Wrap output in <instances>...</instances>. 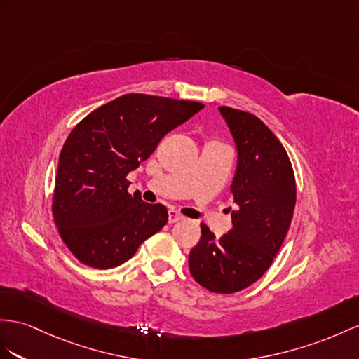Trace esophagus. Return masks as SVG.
Returning <instances> with one entry per match:
<instances>
[{
	"label": "esophagus",
	"mask_w": 359,
	"mask_h": 359,
	"mask_svg": "<svg viewBox=\"0 0 359 359\" xmlns=\"http://www.w3.org/2000/svg\"><path fill=\"white\" fill-rule=\"evenodd\" d=\"M180 219H183V217L179 212H176V210H170V212H168V222L171 224L180 222Z\"/></svg>",
	"instance_id": "esophagus-1"
}]
</instances>
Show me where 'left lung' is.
Instances as JSON below:
<instances>
[{
  "label": "left lung",
  "mask_w": 359,
  "mask_h": 359,
  "mask_svg": "<svg viewBox=\"0 0 359 359\" xmlns=\"http://www.w3.org/2000/svg\"><path fill=\"white\" fill-rule=\"evenodd\" d=\"M232 133L238 162L231 185L233 227L222 238L201 223L189 271L218 294L241 291L269 270L287 236L296 206V180L287 151L258 116L218 107Z\"/></svg>",
  "instance_id": "obj_1"
}]
</instances>
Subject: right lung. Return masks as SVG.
Segmentation results:
<instances>
[{
  "mask_svg": "<svg viewBox=\"0 0 359 359\" xmlns=\"http://www.w3.org/2000/svg\"><path fill=\"white\" fill-rule=\"evenodd\" d=\"M203 107L197 101L127 94L72 128L60 151L53 215L80 262L100 270L118 267L167 224V208L145 203L140 192L128 194L126 176Z\"/></svg>",
  "mask_w": 359,
  "mask_h": 359,
  "instance_id": "right-lung-1",
  "label": "right lung"
}]
</instances>
